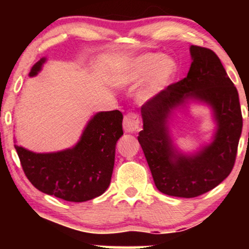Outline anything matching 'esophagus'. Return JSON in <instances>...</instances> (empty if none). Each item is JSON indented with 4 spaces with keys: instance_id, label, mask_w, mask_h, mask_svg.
<instances>
[{
    "instance_id": "esophagus-1",
    "label": "esophagus",
    "mask_w": 249,
    "mask_h": 249,
    "mask_svg": "<svg viewBox=\"0 0 249 249\" xmlns=\"http://www.w3.org/2000/svg\"><path fill=\"white\" fill-rule=\"evenodd\" d=\"M124 129L125 132H136L139 129V117L136 113L125 114L124 119Z\"/></svg>"
}]
</instances>
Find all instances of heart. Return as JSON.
<instances>
[{
	"label": "heart",
	"mask_w": 249,
	"mask_h": 249,
	"mask_svg": "<svg viewBox=\"0 0 249 249\" xmlns=\"http://www.w3.org/2000/svg\"><path fill=\"white\" fill-rule=\"evenodd\" d=\"M175 61L161 53H146L119 62L111 73L115 87H127L145 80L141 89L142 100H151L169 86L176 76Z\"/></svg>",
	"instance_id": "heart-1"
}]
</instances>
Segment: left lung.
<instances>
[{
    "instance_id": "1",
    "label": "left lung",
    "mask_w": 249,
    "mask_h": 249,
    "mask_svg": "<svg viewBox=\"0 0 249 249\" xmlns=\"http://www.w3.org/2000/svg\"><path fill=\"white\" fill-rule=\"evenodd\" d=\"M188 74L142 105V130L138 142L155 186L169 196L192 198L210 192L230 175L243 130L239 95L212 50L190 46ZM189 101L213 110L217 128L213 141L199 151L185 155L175 148L169 120Z\"/></svg>"
}]
</instances>
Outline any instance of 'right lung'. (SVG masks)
<instances>
[{
	"label": "right lung",
	"instance_id": "obj_1",
	"mask_svg": "<svg viewBox=\"0 0 249 249\" xmlns=\"http://www.w3.org/2000/svg\"><path fill=\"white\" fill-rule=\"evenodd\" d=\"M45 62L46 57H42L34 64L29 77L37 76ZM122 120L118 110L97 112L77 144L63 151L35 153L15 145L26 177L39 192L68 202L101 196L111 182L115 145L124 135Z\"/></svg>",
	"mask_w": 249,
	"mask_h": 249
}]
</instances>
